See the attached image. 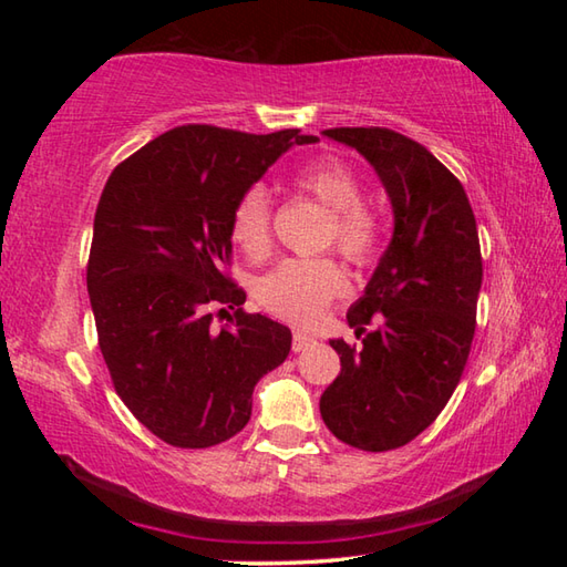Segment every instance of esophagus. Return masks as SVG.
Instances as JSON below:
<instances>
[{
	"instance_id": "34e87169",
	"label": "esophagus",
	"mask_w": 567,
	"mask_h": 567,
	"mask_svg": "<svg viewBox=\"0 0 567 567\" xmlns=\"http://www.w3.org/2000/svg\"><path fill=\"white\" fill-rule=\"evenodd\" d=\"M310 344H315V338H312V334L300 332V330H297V332L292 334V350H295V352H302V350L310 348Z\"/></svg>"
}]
</instances>
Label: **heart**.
Returning <instances> with one entry per match:
<instances>
[{"instance_id":"obj_1","label":"heart","mask_w":567,"mask_h":567,"mask_svg":"<svg viewBox=\"0 0 567 567\" xmlns=\"http://www.w3.org/2000/svg\"><path fill=\"white\" fill-rule=\"evenodd\" d=\"M292 187L330 209L324 243L340 249L352 265H370L380 252L382 219L362 203V185L350 165L322 157L295 169ZM229 235L249 257H265L272 245V199L265 185L245 187L229 215ZM348 280L332 257H292L277 265L257 285V300L267 312L290 322H312Z\"/></svg>"}]
</instances>
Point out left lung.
<instances>
[{
	"label": "left lung",
	"instance_id": "left-lung-1",
	"mask_svg": "<svg viewBox=\"0 0 567 567\" xmlns=\"http://www.w3.org/2000/svg\"><path fill=\"white\" fill-rule=\"evenodd\" d=\"M322 134L375 167L395 229L348 312L362 348L330 340L342 368L320 412L342 443L385 453L433 425L463 378L483 285L477 225L460 179L420 142L385 127Z\"/></svg>",
	"mask_w": 567,
	"mask_h": 567
}]
</instances>
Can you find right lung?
I'll list each match as a JSON object with an SVG mask.
<instances>
[{"mask_svg": "<svg viewBox=\"0 0 567 567\" xmlns=\"http://www.w3.org/2000/svg\"><path fill=\"white\" fill-rule=\"evenodd\" d=\"M312 142L300 130L182 124L112 169L94 213L90 302L114 390L162 443L199 450L237 435L257 380L290 352L292 332L245 312L223 265L239 192ZM227 309L234 328L217 331L214 312Z\"/></svg>", "mask_w": 567, "mask_h": 567, "instance_id": "obj_1", "label": "right lung"}]
</instances>
